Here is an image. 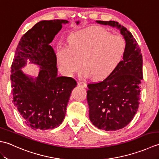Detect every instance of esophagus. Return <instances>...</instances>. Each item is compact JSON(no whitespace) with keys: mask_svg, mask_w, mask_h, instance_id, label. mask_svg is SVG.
<instances>
[{"mask_svg":"<svg viewBox=\"0 0 159 159\" xmlns=\"http://www.w3.org/2000/svg\"><path fill=\"white\" fill-rule=\"evenodd\" d=\"M78 85H79V86H81L83 87H87V83L83 82V81H81V80H79V81H78Z\"/></svg>","mask_w":159,"mask_h":159,"instance_id":"esophagus-1","label":"esophagus"}]
</instances>
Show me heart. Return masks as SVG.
Returning <instances> with one entry per match:
<instances>
[{
	"mask_svg": "<svg viewBox=\"0 0 159 159\" xmlns=\"http://www.w3.org/2000/svg\"><path fill=\"white\" fill-rule=\"evenodd\" d=\"M126 50L122 36L113 35L101 26H91L74 34L69 46L57 50V57L64 72L72 75L82 67L93 80L109 77L122 61Z\"/></svg>",
	"mask_w": 159,
	"mask_h": 159,
	"instance_id": "b5f03b06",
	"label": "heart"
}]
</instances>
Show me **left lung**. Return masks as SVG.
I'll use <instances>...</instances> for the list:
<instances>
[{
    "mask_svg": "<svg viewBox=\"0 0 159 159\" xmlns=\"http://www.w3.org/2000/svg\"><path fill=\"white\" fill-rule=\"evenodd\" d=\"M96 22L117 28L126 42V52L117 68L102 81L87 85L91 121L99 129L117 130L130 122L139 108L142 55L136 39L124 26L116 21Z\"/></svg>",
    "mask_w": 159,
    "mask_h": 159,
    "instance_id": "1",
    "label": "left lung"
}]
</instances>
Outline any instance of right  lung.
Wrapping results in <instances>:
<instances>
[{"label":"right lung","instance_id":"right-lung-1","mask_svg":"<svg viewBox=\"0 0 159 159\" xmlns=\"http://www.w3.org/2000/svg\"><path fill=\"white\" fill-rule=\"evenodd\" d=\"M66 20H43L20 39L11 64L13 102L25 123L33 130L52 129L62 123L72 89V77L57 76V57L50 45ZM40 66L35 79L20 70L27 60Z\"/></svg>","mask_w":159,"mask_h":159}]
</instances>
